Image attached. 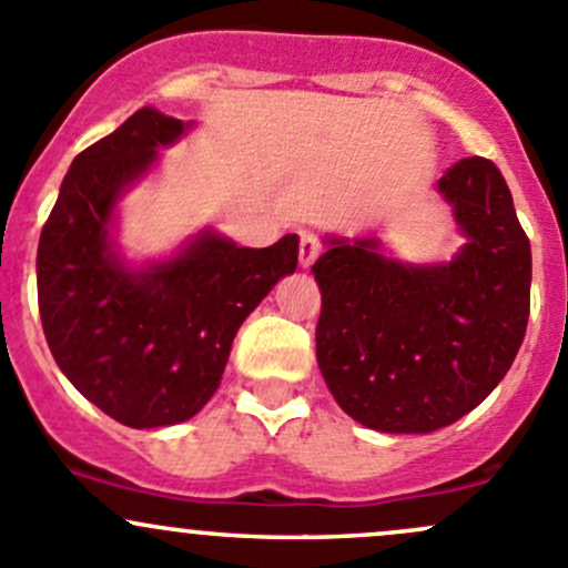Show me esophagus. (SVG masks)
I'll return each instance as SVG.
<instances>
[{
	"mask_svg": "<svg viewBox=\"0 0 568 568\" xmlns=\"http://www.w3.org/2000/svg\"><path fill=\"white\" fill-rule=\"evenodd\" d=\"M297 256H301V267L308 271V267L317 262L320 256V241L312 235V232H303L301 235V245H297Z\"/></svg>",
	"mask_w": 568,
	"mask_h": 568,
	"instance_id": "34e87169",
	"label": "esophagus"
}]
</instances>
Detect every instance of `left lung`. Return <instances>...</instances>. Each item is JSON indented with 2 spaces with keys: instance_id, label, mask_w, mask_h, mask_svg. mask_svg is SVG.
I'll use <instances>...</instances> for the list:
<instances>
[{
  "instance_id": "8db88e82",
  "label": "left lung",
  "mask_w": 568,
  "mask_h": 568,
  "mask_svg": "<svg viewBox=\"0 0 568 568\" xmlns=\"http://www.w3.org/2000/svg\"><path fill=\"white\" fill-rule=\"evenodd\" d=\"M437 189L467 243L452 262L385 260L374 237H327L317 364L349 418L426 435L481 405L511 369L530 314V241L487 158L454 163Z\"/></svg>"
}]
</instances>
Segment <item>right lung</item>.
Listing matches in <instances>:
<instances>
[{"instance_id":"obj_1","label":"right lung","mask_w":568,"mask_h":568,"mask_svg":"<svg viewBox=\"0 0 568 568\" xmlns=\"http://www.w3.org/2000/svg\"><path fill=\"white\" fill-rule=\"evenodd\" d=\"M191 122L139 109L73 158L38 243V306L57 366L120 424L189 420L221 385L232 338L297 267V235L241 248L202 232L178 256L133 271L111 243L116 199Z\"/></svg>"}]
</instances>
